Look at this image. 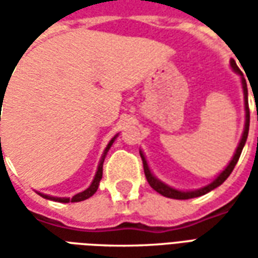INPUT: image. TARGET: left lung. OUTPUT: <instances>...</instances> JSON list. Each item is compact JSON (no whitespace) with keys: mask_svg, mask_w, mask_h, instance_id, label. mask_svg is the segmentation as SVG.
Instances as JSON below:
<instances>
[{"mask_svg":"<svg viewBox=\"0 0 258 258\" xmlns=\"http://www.w3.org/2000/svg\"><path fill=\"white\" fill-rule=\"evenodd\" d=\"M231 66H232V69L236 72V73H239L240 76H242V72L239 70V68L236 66V63H235V60H231ZM242 85H243V94H244V105H246V124H244V131H243V135H242V140H240V142H239V146L238 149H236V153L233 155L232 160H231V163L228 164L227 168L222 171L218 177H217L211 184H209L207 186H205V188H200V189L198 190H190V192H182V190H177V189H173V188H170V186H167V185H164L163 182H160L159 179L155 178L153 177V174L151 173V170H149V167H148V163H146L145 157H144V155L141 153V157H142V163H144V171H145V177L146 179H148V182H149V185H151L153 189L156 190V192H159L160 195H163V196H166V198H171V199H192V198H198V196H202V195L207 194V192H210V190H213L214 188H217V186H220V185L225 181V179L229 177V174L232 173V170L235 168V166H236V163H238L239 157H240V153H242V149H243L244 144H246V140H247V134H249V123H250V112H249V103H247V85H246V81H244V79H242ZM254 94V92H253ZM257 120H258V112H257Z\"/></svg>","mask_w":258,"mask_h":258,"instance_id":"left-lung-1","label":"left lung"}]
</instances>
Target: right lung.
Returning a JSON list of instances; mask_svg holds the SVG:
<instances>
[{
    "label": "right lung",
    "mask_w": 258,
    "mask_h": 258,
    "mask_svg": "<svg viewBox=\"0 0 258 258\" xmlns=\"http://www.w3.org/2000/svg\"><path fill=\"white\" fill-rule=\"evenodd\" d=\"M1 101H3V99H1ZM114 138H116V137H114ZM114 138H113V140L110 141L109 144H107L106 149H105V153H103V156H102V159H101V163H99V166H98V171H96V174H95V178H94V181H92V184L90 185V188H87L84 192H80V194L74 195L72 199H70V198H53V196H48V195H42V194H40V195H41L42 198H45V199L55 200V202H62V203H69V202H81V200H85V199H88V198H91V196H92V195L96 192L98 186H99V181H101V178H102V167H103V160H105V156H106L107 151L110 149V146H112ZM0 141H1V138H0Z\"/></svg>",
    "instance_id": "right-lung-1"
}]
</instances>
